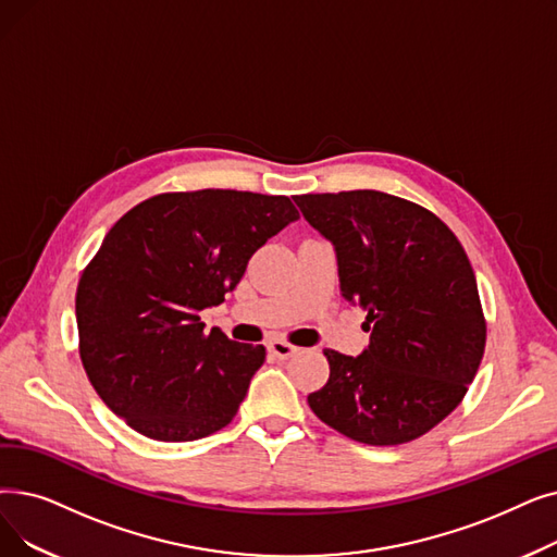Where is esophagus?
Returning <instances> with one entry per match:
<instances>
[{"mask_svg":"<svg viewBox=\"0 0 557 557\" xmlns=\"http://www.w3.org/2000/svg\"><path fill=\"white\" fill-rule=\"evenodd\" d=\"M265 348H269V352L275 357V359H288L294 357L298 352V348L294 344L284 342V338H273V342L265 344Z\"/></svg>","mask_w":557,"mask_h":557,"instance_id":"esophagus-1","label":"esophagus"}]
</instances>
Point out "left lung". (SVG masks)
<instances>
[{"label": "left lung", "mask_w": 557, "mask_h": 557, "mask_svg": "<svg viewBox=\"0 0 557 557\" xmlns=\"http://www.w3.org/2000/svg\"><path fill=\"white\" fill-rule=\"evenodd\" d=\"M330 238L344 296L367 311L359 357L323 350L330 377L311 412L348 440L398 446L419 440L462 403L485 355L471 261L425 207L380 190L294 196Z\"/></svg>", "instance_id": "8db88e82"}]
</instances>
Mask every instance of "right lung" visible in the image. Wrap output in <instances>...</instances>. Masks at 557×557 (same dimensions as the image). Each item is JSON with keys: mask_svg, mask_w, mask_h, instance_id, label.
<instances>
[{"mask_svg": "<svg viewBox=\"0 0 557 557\" xmlns=\"http://www.w3.org/2000/svg\"><path fill=\"white\" fill-rule=\"evenodd\" d=\"M296 219L286 196L202 188L159 193L109 230L75 309L84 371L113 414L157 442L200 440L236 417L265 348L205 334L200 311Z\"/></svg>", "mask_w": 557, "mask_h": 557, "instance_id": "right-lung-1", "label": "right lung"}]
</instances>
